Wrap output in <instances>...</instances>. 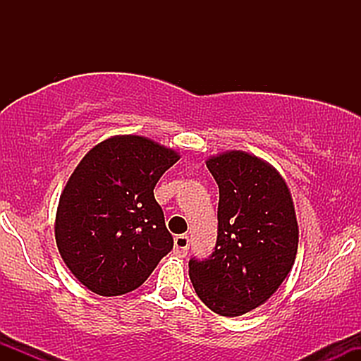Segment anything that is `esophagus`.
<instances>
[{
	"mask_svg": "<svg viewBox=\"0 0 361 361\" xmlns=\"http://www.w3.org/2000/svg\"><path fill=\"white\" fill-rule=\"evenodd\" d=\"M188 247H190V239L186 234H180L175 238V247H173V251H175L176 256H180V258H183L186 256V252H188Z\"/></svg>",
	"mask_w": 361,
	"mask_h": 361,
	"instance_id": "34e87169",
	"label": "esophagus"
}]
</instances>
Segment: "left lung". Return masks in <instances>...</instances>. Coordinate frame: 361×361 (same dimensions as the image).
I'll list each match as a JSON object with an SVG mask.
<instances>
[{"label":"left lung","instance_id":"obj_1","mask_svg":"<svg viewBox=\"0 0 361 361\" xmlns=\"http://www.w3.org/2000/svg\"><path fill=\"white\" fill-rule=\"evenodd\" d=\"M219 185L215 251L190 259L200 300L226 317L259 307L295 263L299 224L283 176L261 157L226 151L205 161Z\"/></svg>","mask_w":361,"mask_h":361}]
</instances>
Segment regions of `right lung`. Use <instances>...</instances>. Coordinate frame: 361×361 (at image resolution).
I'll return each mask as SVG.
<instances>
[{
  "mask_svg": "<svg viewBox=\"0 0 361 361\" xmlns=\"http://www.w3.org/2000/svg\"><path fill=\"white\" fill-rule=\"evenodd\" d=\"M175 149L144 135H114L91 147L62 190L54 234L69 271L91 292L139 288L173 250L154 198Z\"/></svg>",
  "mask_w": 361,
  "mask_h": 361,
  "instance_id": "obj_1",
  "label": "right lung"
}]
</instances>
